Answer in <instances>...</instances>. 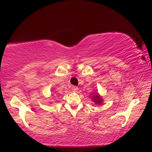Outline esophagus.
<instances>
[{
    "label": "esophagus",
    "instance_id": "34e87169",
    "mask_svg": "<svg viewBox=\"0 0 152 152\" xmlns=\"http://www.w3.org/2000/svg\"><path fill=\"white\" fill-rule=\"evenodd\" d=\"M72 91H73V92L76 93V92H78V88L77 86H73L72 87Z\"/></svg>",
    "mask_w": 152,
    "mask_h": 152
}]
</instances>
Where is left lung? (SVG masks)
I'll return each mask as SVG.
<instances>
[{
	"label": "left lung",
	"mask_w": 152,
	"mask_h": 152,
	"mask_svg": "<svg viewBox=\"0 0 152 152\" xmlns=\"http://www.w3.org/2000/svg\"><path fill=\"white\" fill-rule=\"evenodd\" d=\"M90 95L91 100L93 101V102L95 103L96 104H97V105H101V104L104 102L103 98L99 95L98 92H96V93H91Z\"/></svg>",
	"instance_id": "left-lung-1"
}]
</instances>
